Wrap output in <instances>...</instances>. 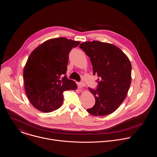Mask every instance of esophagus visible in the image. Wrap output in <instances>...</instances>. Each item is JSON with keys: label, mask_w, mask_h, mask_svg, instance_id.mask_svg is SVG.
Segmentation results:
<instances>
[{"label": "esophagus", "mask_w": 157, "mask_h": 157, "mask_svg": "<svg viewBox=\"0 0 157 157\" xmlns=\"http://www.w3.org/2000/svg\"><path fill=\"white\" fill-rule=\"evenodd\" d=\"M77 85L79 88H83L84 86H85V84L83 82H79L77 83Z\"/></svg>", "instance_id": "34e87169"}]
</instances>
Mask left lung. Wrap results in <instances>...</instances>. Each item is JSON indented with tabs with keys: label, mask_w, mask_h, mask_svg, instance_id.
Listing matches in <instances>:
<instances>
[{
	"label": "left lung",
	"mask_w": 157,
	"mask_h": 157,
	"mask_svg": "<svg viewBox=\"0 0 157 157\" xmlns=\"http://www.w3.org/2000/svg\"><path fill=\"white\" fill-rule=\"evenodd\" d=\"M80 48L90 57L94 75L99 77L97 88H89L95 104L87 111L95 116L109 115L123 103L129 89L132 69L129 59L120 48L108 43L85 42Z\"/></svg>",
	"instance_id": "8db88e82"
}]
</instances>
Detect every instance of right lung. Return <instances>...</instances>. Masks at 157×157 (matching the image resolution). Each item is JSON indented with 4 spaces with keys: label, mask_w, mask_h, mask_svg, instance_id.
<instances>
[{
    "label": "right lung",
    "mask_w": 157,
    "mask_h": 157,
    "mask_svg": "<svg viewBox=\"0 0 157 157\" xmlns=\"http://www.w3.org/2000/svg\"><path fill=\"white\" fill-rule=\"evenodd\" d=\"M79 42L59 37L48 40L30 54L23 69L25 90L31 105L37 109L50 112L63 103V92L77 89L67 79L69 54Z\"/></svg>",
    "instance_id": "right-lung-1"
}]
</instances>
